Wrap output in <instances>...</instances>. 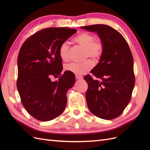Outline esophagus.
<instances>
[{
	"label": "esophagus",
	"mask_w": 150,
	"mask_h": 150,
	"mask_svg": "<svg viewBox=\"0 0 150 150\" xmlns=\"http://www.w3.org/2000/svg\"><path fill=\"white\" fill-rule=\"evenodd\" d=\"M76 78L77 79H83V77H82V76H80L76 75Z\"/></svg>",
	"instance_id": "1"
}]
</instances>
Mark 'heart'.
Segmentation results:
<instances>
[{
	"label": "heart",
	"mask_w": 150,
	"mask_h": 150,
	"mask_svg": "<svg viewBox=\"0 0 150 150\" xmlns=\"http://www.w3.org/2000/svg\"><path fill=\"white\" fill-rule=\"evenodd\" d=\"M95 36L88 33H82L74 39V41L86 49L85 56L97 60L102 55L103 46L100 40H95ZM69 45L67 42H63L59 48V55L62 61L68 59ZM93 62L88 60L83 63L72 62L65 66V69L76 75L81 76L89 71L93 67Z\"/></svg>",
	"instance_id": "heart-1"
}]
</instances>
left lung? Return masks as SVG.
Returning <instances> with one entry per match:
<instances>
[{"mask_svg":"<svg viewBox=\"0 0 150 150\" xmlns=\"http://www.w3.org/2000/svg\"><path fill=\"white\" fill-rule=\"evenodd\" d=\"M96 33L103 46L98 64L84 79L88 84L86 102L93 114L110 120L120 116L129 104L135 83L133 58L126 40L118 31L104 24L81 27Z\"/></svg>","mask_w":150,"mask_h":150,"instance_id":"left-lung-1","label":"left lung"}]
</instances>
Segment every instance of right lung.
I'll list each match as a JSON object with an SVG mask.
<instances>
[{"mask_svg":"<svg viewBox=\"0 0 150 150\" xmlns=\"http://www.w3.org/2000/svg\"><path fill=\"white\" fill-rule=\"evenodd\" d=\"M76 33V29L67 28L42 29L25 40L20 49L17 87L24 108L38 120H52L66 108V93L74 84L75 76L67 71L61 76L59 48ZM52 76L60 79L53 82Z\"/></svg>","mask_w":150,"mask_h":150,"instance_id":"1","label":"right lung"}]
</instances>
